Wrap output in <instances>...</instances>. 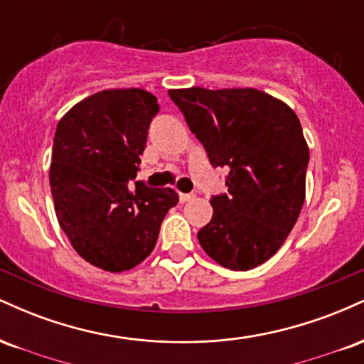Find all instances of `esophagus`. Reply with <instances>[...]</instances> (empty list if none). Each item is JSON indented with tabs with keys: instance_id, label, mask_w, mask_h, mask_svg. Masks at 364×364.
Segmentation results:
<instances>
[{
	"instance_id": "esophagus-1",
	"label": "esophagus",
	"mask_w": 364,
	"mask_h": 364,
	"mask_svg": "<svg viewBox=\"0 0 364 364\" xmlns=\"http://www.w3.org/2000/svg\"><path fill=\"white\" fill-rule=\"evenodd\" d=\"M195 198V193H179V200H181L183 203L188 202V200H193Z\"/></svg>"
}]
</instances>
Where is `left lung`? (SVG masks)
Returning a JSON list of instances; mask_svg holds the SVG:
<instances>
[{
	"label": "left lung",
	"mask_w": 364,
	"mask_h": 364,
	"mask_svg": "<svg viewBox=\"0 0 364 364\" xmlns=\"http://www.w3.org/2000/svg\"><path fill=\"white\" fill-rule=\"evenodd\" d=\"M214 168L229 169L228 193L198 231L210 258L250 270L281 248L304 203L310 150L296 112L257 89L169 90Z\"/></svg>",
	"instance_id": "8db88e82"
}]
</instances>
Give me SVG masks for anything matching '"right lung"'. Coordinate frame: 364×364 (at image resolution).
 I'll return each mask as SVG.
<instances>
[{"instance_id": "obj_1", "label": "right lung", "mask_w": 364, "mask_h": 364, "mask_svg": "<svg viewBox=\"0 0 364 364\" xmlns=\"http://www.w3.org/2000/svg\"><path fill=\"white\" fill-rule=\"evenodd\" d=\"M157 97L141 89L102 90L58 123L49 169L58 223L83 260L109 272L133 269L152 253L179 196L135 181Z\"/></svg>"}]
</instances>
